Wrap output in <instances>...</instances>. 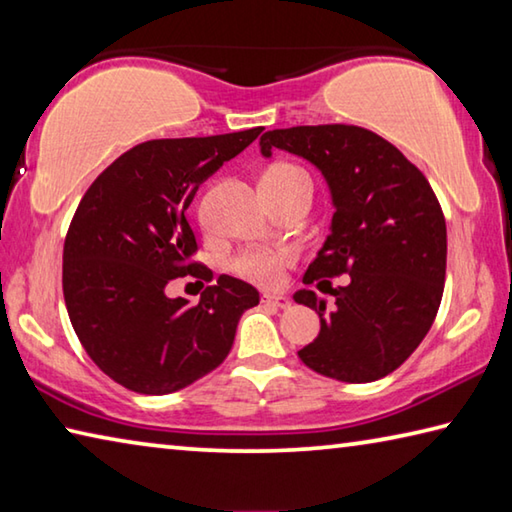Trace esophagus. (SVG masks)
<instances>
[{"mask_svg":"<svg viewBox=\"0 0 512 512\" xmlns=\"http://www.w3.org/2000/svg\"><path fill=\"white\" fill-rule=\"evenodd\" d=\"M262 302L266 307H275V309H289L291 300L287 296H271V293H264Z\"/></svg>","mask_w":512,"mask_h":512,"instance_id":"34e87169","label":"esophagus"}]
</instances>
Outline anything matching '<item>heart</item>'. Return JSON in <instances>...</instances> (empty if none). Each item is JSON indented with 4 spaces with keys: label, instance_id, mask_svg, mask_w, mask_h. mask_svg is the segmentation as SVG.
I'll list each match as a JSON object with an SVG mask.
<instances>
[{
    "label": "heart",
    "instance_id": "1",
    "mask_svg": "<svg viewBox=\"0 0 512 512\" xmlns=\"http://www.w3.org/2000/svg\"><path fill=\"white\" fill-rule=\"evenodd\" d=\"M259 185L266 192H289V189H296L300 185H311V178L307 176V171H302L296 164L277 162L262 173ZM289 262L291 253H287V250L255 246L241 250L232 257L230 268L248 282L262 284V287H277L284 280V266Z\"/></svg>",
    "mask_w": 512,
    "mask_h": 512
}]
</instances>
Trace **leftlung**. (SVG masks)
I'll list each match as a JSON object with an SVG mask.
<instances>
[{
	"mask_svg": "<svg viewBox=\"0 0 512 512\" xmlns=\"http://www.w3.org/2000/svg\"><path fill=\"white\" fill-rule=\"evenodd\" d=\"M262 153H296L323 171L336 212L302 282L327 287L293 300L320 316L314 343L298 352L318 375L366 384L391 375L411 357L436 320L445 289V214L424 173L404 153L361 126L277 128L262 135ZM350 274L332 290L329 276Z\"/></svg>",
	"mask_w": 512,
	"mask_h": 512,
	"instance_id": "8db88e82",
	"label": "left lung"
}]
</instances>
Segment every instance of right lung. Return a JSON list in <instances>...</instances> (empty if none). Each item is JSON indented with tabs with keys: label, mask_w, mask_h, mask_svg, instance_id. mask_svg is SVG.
Wrapping results in <instances>:
<instances>
[{
	"label": "right lung",
	"mask_w": 512,
	"mask_h": 512,
	"mask_svg": "<svg viewBox=\"0 0 512 512\" xmlns=\"http://www.w3.org/2000/svg\"><path fill=\"white\" fill-rule=\"evenodd\" d=\"M262 131L137 144L76 207L63 248L67 314L90 359L128 391L167 395L219 368L241 314L259 305L257 289L232 275H219L198 305L164 289L205 277L187 207Z\"/></svg>",
	"instance_id": "right-lung-1"
}]
</instances>
